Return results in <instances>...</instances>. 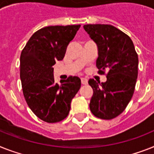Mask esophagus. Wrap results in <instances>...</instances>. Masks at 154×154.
I'll return each mask as SVG.
<instances>
[{
	"instance_id": "esophagus-1",
	"label": "esophagus",
	"mask_w": 154,
	"mask_h": 154,
	"mask_svg": "<svg viewBox=\"0 0 154 154\" xmlns=\"http://www.w3.org/2000/svg\"><path fill=\"white\" fill-rule=\"evenodd\" d=\"M81 82L82 85H86L88 83V80L85 78H81Z\"/></svg>"
}]
</instances>
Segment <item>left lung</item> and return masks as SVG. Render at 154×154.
<instances>
[{
	"label": "left lung",
	"instance_id": "8db88e82",
	"mask_svg": "<svg viewBox=\"0 0 154 154\" xmlns=\"http://www.w3.org/2000/svg\"><path fill=\"white\" fill-rule=\"evenodd\" d=\"M98 48L96 65L99 74H105L107 81L99 85L89 80L94 94L90 109L94 115L111 120L121 114L130 102L138 78V58L131 38L109 24L83 26Z\"/></svg>",
	"mask_w": 154,
	"mask_h": 154
}]
</instances>
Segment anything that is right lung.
I'll return each instance as SVG.
<instances>
[{
    "label": "right lung",
    "mask_w": 154,
    "mask_h": 154,
    "mask_svg": "<svg viewBox=\"0 0 154 154\" xmlns=\"http://www.w3.org/2000/svg\"><path fill=\"white\" fill-rule=\"evenodd\" d=\"M80 26H49L37 30L20 55L24 98L33 112L47 123H57L68 116L71 101L81 86L76 76L55 83L53 68L57 60H63Z\"/></svg>",
    "instance_id": "1"
}]
</instances>
